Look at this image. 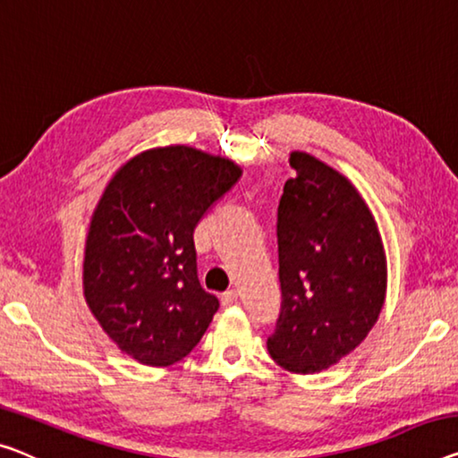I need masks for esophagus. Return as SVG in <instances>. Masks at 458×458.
Masks as SVG:
<instances>
[{
  "label": "esophagus",
  "mask_w": 458,
  "mask_h": 458,
  "mask_svg": "<svg viewBox=\"0 0 458 458\" xmlns=\"http://www.w3.org/2000/svg\"><path fill=\"white\" fill-rule=\"evenodd\" d=\"M236 300H238L236 290H228V292H224V294H222V306H232V304H236Z\"/></svg>",
  "instance_id": "1"
}]
</instances>
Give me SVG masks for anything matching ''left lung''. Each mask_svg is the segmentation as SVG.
<instances>
[{"label": "left lung", "mask_w": 458, "mask_h": 458, "mask_svg": "<svg viewBox=\"0 0 458 458\" xmlns=\"http://www.w3.org/2000/svg\"><path fill=\"white\" fill-rule=\"evenodd\" d=\"M294 179L277 208L282 306L269 356L290 372H320L347 356L378 320L386 257L377 222L337 170L292 152Z\"/></svg>", "instance_id": "obj_1"}]
</instances>
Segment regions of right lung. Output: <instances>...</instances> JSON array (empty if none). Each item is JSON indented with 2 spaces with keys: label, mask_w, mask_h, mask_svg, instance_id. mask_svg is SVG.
I'll return each mask as SVG.
<instances>
[{
  "label": "right lung",
  "mask_w": 458,
  "mask_h": 458,
  "mask_svg": "<svg viewBox=\"0 0 458 458\" xmlns=\"http://www.w3.org/2000/svg\"><path fill=\"white\" fill-rule=\"evenodd\" d=\"M241 174L195 148H156L102 193L86 238L84 296L106 335L141 364H174L208 331L220 302L197 277L193 232Z\"/></svg>",
  "instance_id": "obj_1"
}]
</instances>
